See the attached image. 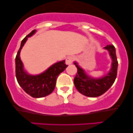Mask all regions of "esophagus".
I'll return each mask as SVG.
<instances>
[{
  "label": "esophagus",
  "instance_id": "obj_1",
  "mask_svg": "<svg viewBox=\"0 0 133 133\" xmlns=\"http://www.w3.org/2000/svg\"><path fill=\"white\" fill-rule=\"evenodd\" d=\"M74 58L73 56H69L66 58V59H65V63H66V64H71L72 63L73 61H74Z\"/></svg>",
  "mask_w": 133,
  "mask_h": 133
}]
</instances>
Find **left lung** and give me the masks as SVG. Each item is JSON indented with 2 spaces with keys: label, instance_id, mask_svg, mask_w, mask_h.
I'll return each instance as SVG.
<instances>
[{
  "label": "left lung",
  "instance_id": "left-lung-1",
  "mask_svg": "<svg viewBox=\"0 0 133 133\" xmlns=\"http://www.w3.org/2000/svg\"><path fill=\"white\" fill-rule=\"evenodd\" d=\"M104 48L109 51L112 62L109 73L103 77L99 79L91 77L77 65V62H74L77 69V74L74 79V85L77 91L83 95L92 97H98L106 92L115 81L118 65L116 49L112 45H108Z\"/></svg>",
  "mask_w": 133,
  "mask_h": 133
}]
</instances>
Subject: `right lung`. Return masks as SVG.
I'll use <instances>...</instances> for the list:
<instances>
[{"mask_svg":"<svg viewBox=\"0 0 133 133\" xmlns=\"http://www.w3.org/2000/svg\"><path fill=\"white\" fill-rule=\"evenodd\" d=\"M36 32V30H33L21 42L16 57V76L18 83L25 92L32 97L39 98L45 97L53 92L57 76L64 71L68 65L65 64L64 60L58 62L42 74L36 76L30 75L24 71L20 58V52L27 38L31 37Z\"/></svg>","mask_w":133,"mask_h":133,"instance_id":"right-lung-1","label":"right lung"}]
</instances>
